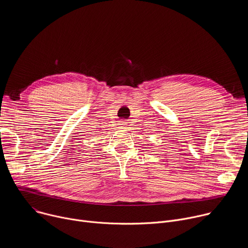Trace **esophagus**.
<instances>
[{"label":"esophagus","mask_w":248,"mask_h":248,"mask_svg":"<svg viewBox=\"0 0 248 248\" xmlns=\"http://www.w3.org/2000/svg\"><path fill=\"white\" fill-rule=\"evenodd\" d=\"M126 121H121V123H120V125L122 126V128H124V126H126Z\"/></svg>","instance_id":"obj_1"}]
</instances>
